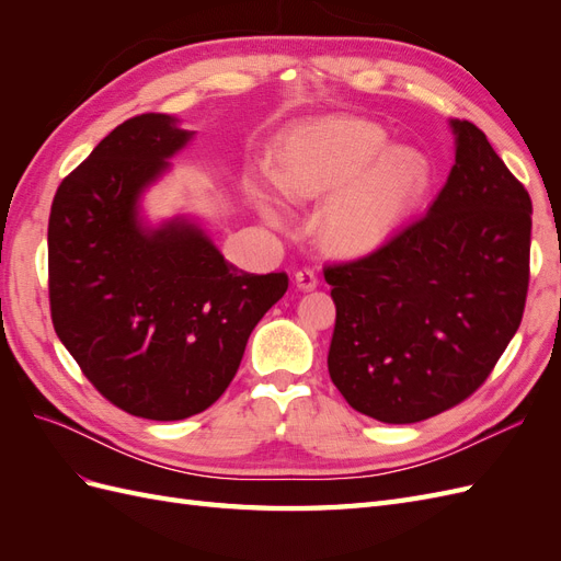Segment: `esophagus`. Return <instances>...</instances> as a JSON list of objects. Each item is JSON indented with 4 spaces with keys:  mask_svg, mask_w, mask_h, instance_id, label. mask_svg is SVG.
Masks as SVG:
<instances>
[{
    "mask_svg": "<svg viewBox=\"0 0 561 561\" xmlns=\"http://www.w3.org/2000/svg\"><path fill=\"white\" fill-rule=\"evenodd\" d=\"M295 283H297L299 290H313V287L318 285V276L313 274L311 268H301L295 274Z\"/></svg>",
    "mask_w": 561,
    "mask_h": 561,
    "instance_id": "34e87169",
    "label": "esophagus"
}]
</instances>
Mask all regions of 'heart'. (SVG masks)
Instances as JSON below:
<instances>
[{"label": "heart", "instance_id": "heart-1", "mask_svg": "<svg viewBox=\"0 0 561 561\" xmlns=\"http://www.w3.org/2000/svg\"><path fill=\"white\" fill-rule=\"evenodd\" d=\"M431 161L419 149L396 147L365 118H325L285 140L274 180L293 201H330L320 239L330 252L365 254L383 245L414 213L431 184ZM274 225L285 215L260 184L250 186Z\"/></svg>", "mask_w": 561, "mask_h": 561}]
</instances>
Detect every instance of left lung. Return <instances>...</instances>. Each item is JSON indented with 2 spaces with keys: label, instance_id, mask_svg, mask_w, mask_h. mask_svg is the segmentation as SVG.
I'll return each mask as SVG.
<instances>
[{
  "label": "left lung",
  "instance_id": "1",
  "mask_svg": "<svg viewBox=\"0 0 561 561\" xmlns=\"http://www.w3.org/2000/svg\"><path fill=\"white\" fill-rule=\"evenodd\" d=\"M449 126L456 161L428 213L367 257L325 268L332 383L383 423L431 419L472 396L524 313L529 192L478 126Z\"/></svg>",
  "mask_w": 561,
  "mask_h": 561
}]
</instances>
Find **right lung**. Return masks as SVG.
I'll list each match as a JSON object with an SVG mask.
<instances>
[{
	"label": "right lung",
	"mask_w": 561,
	"mask_h": 561,
	"mask_svg": "<svg viewBox=\"0 0 561 561\" xmlns=\"http://www.w3.org/2000/svg\"><path fill=\"white\" fill-rule=\"evenodd\" d=\"M192 138L171 114L128 118L60 182L48 217L58 339L112 404L151 421L208 410L287 290L285 274L229 264L192 219L147 225L145 192Z\"/></svg>",
	"instance_id": "add662e5"
}]
</instances>
